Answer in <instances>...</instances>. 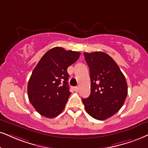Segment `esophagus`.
I'll return each mask as SVG.
<instances>
[{
  "instance_id": "obj_1",
  "label": "esophagus",
  "mask_w": 148,
  "mask_h": 148,
  "mask_svg": "<svg viewBox=\"0 0 148 148\" xmlns=\"http://www.w3.org/2000/svg\"><path fill=\"white\" fill-rule=\"evenodd\" d=\"M74 91H76V92H78V90H79V88H78V87H74Z\"/></svg>"
}]
</instances>
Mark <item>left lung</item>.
<instances>
[{"label":"left lung","instance_id":"8db88e82","mask_svg":"<svg viewBox=\"0 0 148 148\" xmlns=\"http://www.w3.org/2000/svg\"><path fill=\"white\" fill-rule=\"evenodd\" d=\"M89 68L91 94L82 98L87 113L104 120L121 108L128 94L126 80L115 61L103 52H84Z\"/></svg>","mask_w":148,"mask_h":148}]
</instances>
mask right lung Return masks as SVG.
Segmentation results:
<instances>
[{"label": "right lung", "mask_w": 148, "mask_h": 148, "mask_svg": "<svg viewBox=\"0 0 148 148\" xmlns=\"http://www.w3.org/2000/svg\"><path fill=\"white\" fill-rule=\"evenodd\" d=\"M80 55L79 52L55 47L46 52L35 66L27 91L29 101L40 115L53 118L64 109L71 93L67 69Z\"/></svg>", "instance_id": "1"}]
</instances>
